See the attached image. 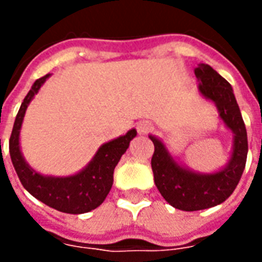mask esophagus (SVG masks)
Returning <instances> with one entry per match:
<instances>
[{
	"instance_id": "1",
	"label": "esophagus",
	"mask_w": 262,
	"mask_h": 262,
	"mask_svg": "<svg viewBox=\"0 0 262 262\" xmlns=\"http://www.w3.org/2000/svg\"><path fill=\"white\" fill-rule=\"evenodd\" d=\"M153 129V125L148 122V120H140L139 123H137V132H139V135H146L148 132Z\"/></svg>"
}]
</instances>
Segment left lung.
<instances>
[{"instance_id":"left-lung-1","label":"left lung","mask_w":262,"mask_h":262,"mask_svg":"<svg viewBox=\"0 0 262 262\" xmlns=\"http://www.w3.org/2000/svg\"><path fill=\"white\" fill-rule=\"evenodd\" d=\"M195 75L199 81V94L213 103L220 120L233 133V146L222 168L201 172L178 163L161 139L148 135L154 144L151 170L156 187L171 206L185 212L213 208L225 202L242 178L248 151L247 130L230 84L205 63L195 67Z\"/></svg>"}]
</instances>
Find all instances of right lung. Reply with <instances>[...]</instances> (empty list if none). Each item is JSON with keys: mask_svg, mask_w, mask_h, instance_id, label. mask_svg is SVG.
<instances>
[{"mask_svg": "<svg viewBox=\"0 0 262 262\" xmlns=\"http://www.w3.org/2000/svg\"><path fill=\"white\" fill-rule=\"evenodd\" d=\"M50 74L33 82L28 95L20 105L15 118L14 129L9 139V154L12 164L22 185L32 196L64 213L80 214L98 208L105 201L114 184L115 167L120 157L126 153L130 142L136 137V129H130L126 135L103 143L88 164L73 176H45L32 168L20 150V127L25 118L28 105L35 98L40 86Z\"/></svg>", "mask_w": 262, "mask_h": 262, "instance_id": "right-lung-1", "label": "right lung"}]
</instances>
